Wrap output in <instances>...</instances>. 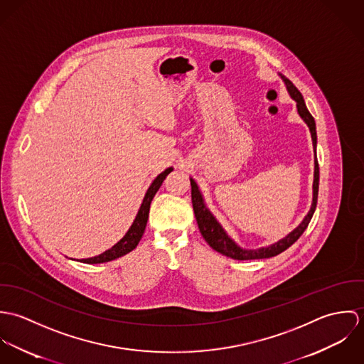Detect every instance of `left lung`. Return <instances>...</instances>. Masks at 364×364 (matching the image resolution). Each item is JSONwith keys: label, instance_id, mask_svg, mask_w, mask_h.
I'll return each mask as SVG.
<instances>
[{"label": "left lung", "instance_id": "1", "mask_svg": "<svg viewBox=\"0 0 364 364\" xmlns=\"http://www.w3.org/2000/svg\"><path fill=\"white\" fill-rule=\"evenodd\" d=\"M282 77V80L286 84V88L290 94V97L296 101L297 104V112L301 116V119L307 123L310 133H311L312 146H314V183H312V203L310 211L307 213V215L304 217V220L300 223V225L297 228H294L289 235H286L284 238L279 240L277 242L269 245V247H263L259 250H244L240 245L235 244L234 240H231L228 237V234L224 231V228L220 225V223L215 220V217L210 213V210L205 205V199L202 196V192L199 191V186L196 185V182L191 178V186H192V205H193V211H195V217L199 225V230L203 235V238L206 240L208 245L228 257L232 259L237 260H250V259H263V258H272L276 257L279 254H282L283 251H286L289 247H291L300 237L301 234L306 231V228L309 227L310 221H311L312 214L316 208V200H318V185H319V168H318V159H316V130H315V120L311 116V113L309 112L306 102L303 100L301 92L294 87V84L286 78L284 75L279 74Z\"/></svg>", "mask_w": 364, "mask_h": 364}]
</instances>
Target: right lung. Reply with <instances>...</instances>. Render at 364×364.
<instances>
[{
	"label": "right lung",
	"mask_w": 364,
	"mask_h": 364,
	"mask_svg": "<svg viewBox=\"0 0 364 364\" xmlns=\"http://www.w3.org/2000/svg\"><path fill=\"white\" fill-rule=\"evenodd\" d=\"M172 166L171 168H166L164 172H161L156 179L153 181V183L150 185L144 199H143V203L140 206V210L132 224V227L129 228V231L124 234V237L117 242L114 244L110 250L105 251L104 254L98 255V257H92V258H87V259H81V262L84 263H104V262H109V260L117 259L129 252H132L137 244L140 242L143 234H144V230H146V225H147V220H149V213H150V205H151V200L153 198L156 196L159 186L162 185L164 179L166 178V175L169 172H172Z\"/></svg>",
	"instance_id": "add662e5"
}]
</instances>
